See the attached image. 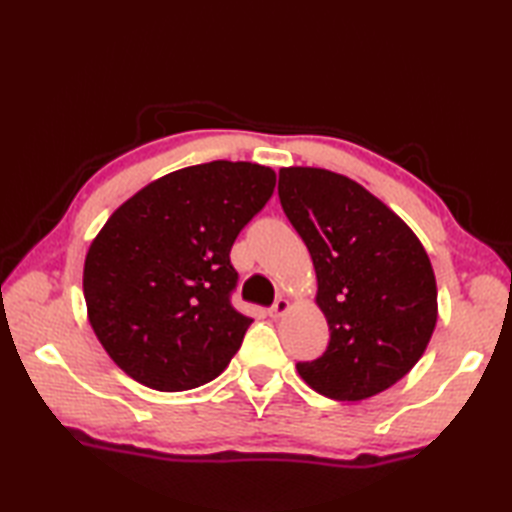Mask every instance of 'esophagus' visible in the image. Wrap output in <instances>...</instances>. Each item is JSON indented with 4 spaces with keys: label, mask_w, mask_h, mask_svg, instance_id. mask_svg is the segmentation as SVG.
<instances>
[{
    "label": "esophagus",
    "mask_w": 512,
    "mask_h": 512,
    "mask_svg": "<svg viewBox=\"0 0 512 512\" xmlns=\"http://www.w3.org/2000/svg\"><path fill=\"white\" fill-rule=\"evenodd\" d=\"M288 308H290V303H288L286 299H277V301L273 303V306L268 308V314H270V317H273V319H279V317H284V314L288 312Z\"/></svg>",
    "instance_id": "esophagus-1"
}]
</instances>
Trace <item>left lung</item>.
Masks as SVG:
<instances>
[{
  "mask_svg": "<svg viewBox=\"0 0 512 512\" xmlns=\"http://www.w3.org/2000/svg\"><path fill=\"white\" fill-rule=\"evenodd\" d=\"M279 202L306 242L330 325V343L297 363L332 400H363L396 385L420 361L438 321L436 277L411 228L339 173L279 171Z\"/></svg>",
  "mask_w": 512,
  "mask_h": 512,
  "instance_id": "1",
  "label": "left lung"
}]
</instances>
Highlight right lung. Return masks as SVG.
Returning <instances> with one entry per match:
<instances>
[{
    "mask_svg": "<svg viewBox=\"0 0 512 512\" xmlns=\"http://www.w3.org/2000/svg\"><path fill=\"white\" fill-rule=\"evenodd\" d=\"M273 189V169L213 160L147 184L107 220L85 257L83 295L127 376L184 391L224 372L253 323L231 301V248Z\"/></svg>",
    "mask_w": 512,
    "mask_h": 512,
    "instance_id": "obj_1",
    "label": "right lung"
}]
</instances>
